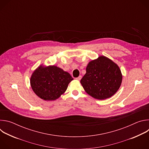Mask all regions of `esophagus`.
<instances>
[{
	"label": "esophagus",
	"mask_w": 149,
	"mask_h": 149,
	"mask_svg": "<svg viewBox=\"0 0 149 149\" xmlns=\"http://www.w3.org/2000/svg\"><path fill=\"white\" fill-rule=\"evenodd\" d=\"M81 78H82V77L81 76H79L78 77H77V78H76L75 79H77V80H78V81H79L81 79Z\"/></svg>",
	"instance_id": "1"
}]
</instances>
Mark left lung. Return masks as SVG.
I'll list each match as a JSON object with an SVG mask.
<instances>
[{
    "label": "left lung",
    "instance_id": "left-lung-1",
    "mask_svg": "<svg viewBox=\"0 0 149 149\" xmlns=\"http://www.w3.org/2000/svg\"><path fill=\"white\" fill-rule=\"evenodd\" d=\"M122 74L118 66L110 59L100 56L90 61L86 74L81 79L86 92L98 100H105L113 96L119 89Z\"/></svg>",
    "mask_w": 149,
    "mask_h": 149
}]
</instances>
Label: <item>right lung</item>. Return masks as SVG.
Masks as SVG:
<instances>
[{
	"instance_id": "right-lung-1",
	"label": "right lung",
	"mask_w": 149,
	"mask_h": 149,
	"mask_svg": "<svg viewBox=\"0 0 149 149\" xmlns=\"http://www.w3.org/2000/svg\"><path fill=\"white\" fill-rule=\"evenodd\" d=\"M73 80L71 75L55 66L40 65L31 75L30 82L33 92L45 101H53L65 92Z\"/></svg>"
}]
</instances>
